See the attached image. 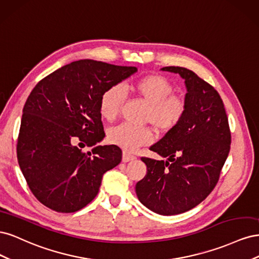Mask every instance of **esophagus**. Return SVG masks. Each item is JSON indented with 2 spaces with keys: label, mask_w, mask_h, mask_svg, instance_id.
<instances>
[{
  "label": "esophagus",
  "mask_w": 259,
  "mask_h": 259,
  "mask_svg": "<svg viewBox=\"0 0 259 259\" xmlns=\"http://www.w3.org/2000/svg\"><path fill=\"white\" fill-rule=\"evenodd\" d=\"M136 159V156H134V155H132V154H130V153H127V152H123V156H122V161L123 162H130V161H133V160H135Z\"/></svg>",
  "instance_id": "1"
}]
</instances>
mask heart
I'll return each instance as SVG.
<instances>
[{
  "label": "heart",
  "mask_w": 259,
  "mask_h": 259,
  "mask_svg": "<svg viewBox=\"0 0 259 259\" xmlns=\"http://www.w3.org/2000/svg\"><path fill=\"white\" fill-rule=\"evenodd\" d=\"M132 90L148 104L145 120L150 122L156 131L169 132L184 119L187 111L186 100L173 95V85L164 76L146 75L133 84ZM123 100L124 93L120 86L113 85L105 90L99 99L101 116L109 122L115 120ZM108 138L109 142L124 150L134 151L138 147L150 143L152 134L148 128L122 124L109 132Z\"/></svg>",
  "instance_id": "1"
}]
</instances>
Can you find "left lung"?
Returning <instances> with one entry per match:
<instances>
[{
  "instance_id": "left-lung-1",
  "label": "left lung",
  "mask_w": 259,
  "mask_h": 259,
  "mask_svg": "<svg viewBox=\"0 0 259 259\" xmlns=\"http://www.w3.org/2000/svg\"><path fill=\"white\" fill-rule=\"evenodd\" d=\"M161 70L185 80L187 111L174 130L150 147L167 160L142 158L147 174L135 190L147 208L169 216L197 206L214 189L228 158L231 135L224 103L213 86L189 69Z\"/></svg>"
}]
</instances>
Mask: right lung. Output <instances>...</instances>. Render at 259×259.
I'll return each mask as SVG.
<instances>
[{"instance_id": "1", "label": "right lung", "mask_w": 259, "mask_h": 259, "mask_svg": "<svg viewBox=\"0 0 259 259\" xmlns=\"http://www.w3.org/2000/svg\"><path fill=\"white\" fill-rule=\"evenodd\" d=\"M136 72V67L82 59L57 69L30 93L17 159L42 204L59 213L83 208L97 195L103 175L120 164L119 147L97 145L105 138L99 99L105 90ZM85 145L92 151L82 153Z\"/></svg>"}]
</instances>
